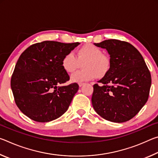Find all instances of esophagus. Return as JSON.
<instances>
[{
    "label": "esophagus",
    "mask_w": 158,
    "mask_h": 158,
    "mask_svg": "<svg viewBox=\"0 0 158 158\" xmlns=\"http://www.w3.org/2000/svg\"><path fill=\"white\" fill-rule=\"evenodd\" d=\"M85 84L84 83H79V87H81V86H83V85H84Z\"/></svg>",
    "instance_id": "1"
}]
</instances>
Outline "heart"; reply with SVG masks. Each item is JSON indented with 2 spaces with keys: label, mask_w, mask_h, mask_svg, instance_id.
I'll use <instances>...</instances> for the list:
<instances>
[{
  "label": "heart",
  "mask_w": 158,
  "mask_h": 158,
  "mask_svg": "<svg viewBox=\"0 0 158 158\" xmlns=\"http://www.w3.org/2000/svg\"><path fill=\"white\" fill-rule=\"evenodd\" d=\"M82 63L81 70L77 71L70 77L71 81L81 83L90 81L97 77L106 75L111 67L109 58L103 54L100 48L92 44H87L77 51V55L69 52L62 59V67L68 73H71Z\"/></svg>",
  "instance_id": "b5f03b06"
}]
</instances>
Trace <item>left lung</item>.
<instances>
[{
	"mask_svg": "<svg viewBox=\"0 0 158 158\" xmlns=\"http://www.w3.org/2000/svg\"><path fill=\"white\" fill-rule=\"evenodd\" d=\"M95 46L106 49L111 67L93 85L92 105L107 121L123 123L137 115L148 100L151 76L139 52L129 42L106 40Z\"/></svg>",
	"mask_w": 158,
	"mask_h": 158,
	"instance_id": "left-lung-1",
	"label": "left lung"
}]
</instances>
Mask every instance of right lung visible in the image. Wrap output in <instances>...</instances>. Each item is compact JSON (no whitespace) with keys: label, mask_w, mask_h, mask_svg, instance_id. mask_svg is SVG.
Segmentation results:
<instances>
[{"label":"right lung","mask_w":158,"mask_h":158,"mask_svg":"<svg viewBox=\"0 0 158 158\" xmlns=\"http://www.w3.org/2000/svg\"><path fill=\"white\" fill-rule=\"evenodd\" d=\"M80 43L43 41L31 45L21 53L11 78L18 108L35 121L46 123L68 110L79 89L62 67V59Z\"/></svg>","instance_id":"obj_1"}]
</instances>
